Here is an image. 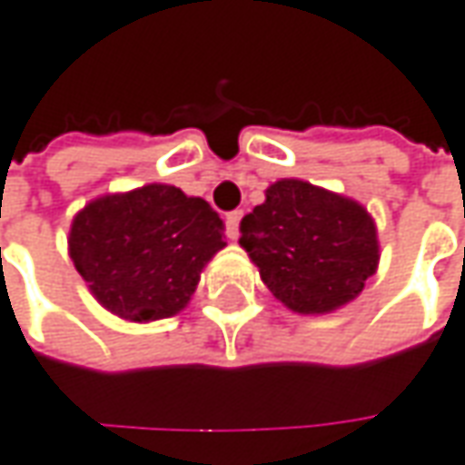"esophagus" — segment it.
<instances>
[{"label": "esophagus", "instance_id": "obj_1", "mask_svg": "<svg viewBox=\"0 0 465 465\" xmlns=\"http://www.w3.org/2000/svg\"><path fill=\"white\" fill-rule=\"evenodd\" d=\"M241 220H242V212H230V214L224 217V224H227V238H230V241H235V238L241 235V232H238Z\"/></svg>", "mask_w": 465, "mask_h": 465}]
</instances>
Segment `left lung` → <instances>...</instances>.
I'll return each mask as SVG.
<instances>
[{
	"label": "left lung",
	"mask_w": 465,
	"mask_h": 465,
	"mask_svg": "<svg viewBox=\"0 0 465 465\" xmlns=\"http://www.w3.org/2000/svg\"><path fill=\"white\" fill-rule=\"evenodd\" d=\"M241 248L269 292L300 315L339 311L381 263L378 227L365 206L300 178H282L241 220Z\"/></svg>",
	"instance_id": "obj_1"
}]
</instances>
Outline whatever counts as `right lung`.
<instances>
[{
  "label": "right lung",
  "mask_w": 465,
  "mask_h": 465,
  "mask_svg": "<svg viewBox=\"0 0 465 465\" xmlns=\"http://www.w3.org/2000/svg\"><path fill=\"white\" fill-rule=\"evenodd\" d=\"M66 242L93 297L129 323L178 315L206 263L227 245L224 223L209 202L168 183L87 202Z\"/></svg>",
  "instance_id": "right-lung-1"
}]
</instances>
